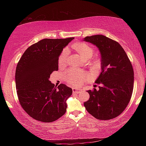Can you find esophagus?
<instances>
[{
	"label": "esophagus",
	"instance_id": "1",
	"mask_svg": "<svg viewBox=\"0 0 146 146\" xmlns=\"http://www.w3.org/2000/svg\"><path fill=\"white\" fill-rule=\"evenodd\" d=\"M72 90H73V92L75 93H79L82 92V89H77L76 88H73Z\"/></svg>",
	"mask_w": 146,
	"mask_h": 146
}]
</instances>
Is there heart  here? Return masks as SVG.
<instances>
[{
  "label": "heart",
  "instance_id": "b5f03b06",
  "mask_svg": "<svg viewBox=\"0 0 146 146\" xmlns=\"http://www.w3.org/2000/svg\"><path fill=\"white\" fill-rule=\"evenodd\" d=\"M73 48L84 60H89L93 54V49L88 44L83 42L74 44ZM68 51L65 49L60 54L58 58V64L60 66H64L66 64L68 58ZM87 73L81 72L76 70H70L66 73V80L71 84L80 85L88 78Z\"/></svg>",
  "mask_w": 146,
  "mask_h": 146
}]
</instances>
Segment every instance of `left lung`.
<instances>
[{
    "instance_id": "8db88e82",
    "label": "left lung",
    "mask_w": 146,
    "mask_h": 146,
    "mask_svg": "<svg viewBox=\"0 0 146 146\" xmlns=\"http://www.w3.org/2000/svg\"><path fill=\"white\" fill-rule=\"evenodd\" d=\"M84 41L97 46L100 54L101 73L95 83L99 90H88L84 105L99 120H110L123 112L131 97L134 72L129 58L117 42L102 35L86 36Z\"/></svg>"
}]
</instances>
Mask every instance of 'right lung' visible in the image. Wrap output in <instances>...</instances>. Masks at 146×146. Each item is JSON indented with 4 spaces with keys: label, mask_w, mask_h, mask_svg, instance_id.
Segmentation results:
<instances>
[{
    "label": "right lung",
    "mask_w": 146,
    "mask_h": 146,
    "mask_svg": "<svg viewBox=\"0 0 146 146\" xmlns=\"http://www.w3.org/2000/svg\"><path fill=\"white\" fill-rule=\"evenodd\" d=\"M73 39H43L29 46L19 61L15 71L17 95L24 110L34 119L51 122L65 114L72 89L64 84L56 87L49 78L58 70L63 49Z\"/></svg>",
    "instance_id": "1"
}]
</instances>
